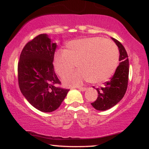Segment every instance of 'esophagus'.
Instances as JSON below:
<instances>
[{"label":"esophagus","mask_w":149,"mask_h":149,"mask_svg":"<svg viewBox=\"0 0 149 149\" xmlns=\"http://www.w3.org/2000/svg\"><path fill=\"white\" fill-rule=\"evenodd\" d=\"M78 89L79 90H80V91H85V90H87L86 88H83V87H78Z\"/></svg>","instance_id":"34e87169"}]
</instances>
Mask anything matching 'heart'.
<instances>
[{
	"label": "heart",
	"mask_w": 149,
	"mask_h": 149,
	"mask_svg": "<svg viewBox=\"0 0 149 149\" xmlns=\"http://www.w3.org/2000/svg\"><path fill=\"white\" fill-rule=\"evenodd\" d=\"M119 50L111 40L90 37L68 42L64 51H57L53 66L58 76L69 74L75 66L79 69L65 77L66 86H77L84 81L100 83L114 74L119 64Z\"/></svg>",
	"instance_id": "heart-1"
}]
</instances>
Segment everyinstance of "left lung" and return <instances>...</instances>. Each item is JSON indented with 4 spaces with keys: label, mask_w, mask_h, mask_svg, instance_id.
I'll return each instance as SVG.
<instances>
[{
    "label": "left lung",
    "mask_w": 149,
    "mask_h": 149,
    "mask_svg": "<svg viewBox=\"0 0 149 149\" xmlns=\"http://www.w3.org/2000/svg\"><path fill=\"white\" fill-rule=\"evenodd\" d=\"M118 47L120 64L110 80L104 83V85L96 88L98 92L97 99L91 103L98 111H105L116 105L123 99L127 88L129 77V59L124 46L118 40L112 38Z\"/></svg>",
    "instance_id": "left-lung-1"
}]
</instances>
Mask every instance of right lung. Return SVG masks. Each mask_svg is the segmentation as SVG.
<instances>
[{
	"label": "right lung",
	"mask_w": 149,
	"mask_h": 149,
	"mask_svg": "<svg viewBox=\"0 0 149 149\" xmlns=\"http://www.w3.org/2000/svg\"><path fill=\"white\" fill-rule=\"evenodd\" d=\"M56 48L57 44L47 34H40L26 44L18 62V83L22 95L42 112L57 109L69 91L57 86L61 82L52 63Z\"/></svg>",
	"instance_id": "1"
}]
</instances>
